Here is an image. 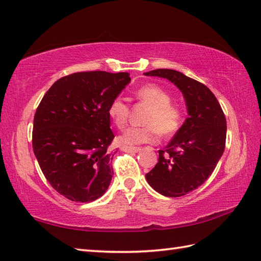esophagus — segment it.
<instances>
[{"label": "esophagus", "mask_w": 261, "mask_h": 261, "mask_svg": "<svg viewBox=\"0 0 261 261\" xmlns=\"http://www.w3.org/2000/svg\"><path fill=\"white\" fill-rule=\"evenodd\" d=\"M121 149L125 150V152H140L141 150V147H137V146H127V145H124L123 147H121Z\"/></svg>", "instance_id": "obj_1"}]
</instances>
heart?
<instances>
[{"label": "heart", "mask_w": 261, "mask_h": 261, "mask_svg": "<svg viewBox=\"0 0 261 261\" xmlns=\"http://www.w3.org/2000/svg\"><path fill=\"white\" fill-rule=\"evenodd\" d=\"M135 100L148 107L143 117L144 126L129 127L119 136V142L127 145L154 143L159 140L160 133L171 136L179 130L185 119L182 106L172 102V96L167 90L155 84L141 86L134 92ZM129 105L120 97L109 102L107 113L118 128H123L129 117Z\"/></svg>", "instance_id": "heart-1"}]
</instances>
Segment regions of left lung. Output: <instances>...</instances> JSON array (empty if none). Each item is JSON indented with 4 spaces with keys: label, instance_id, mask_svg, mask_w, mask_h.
<instances>
[{
    "label": "left lung",
    "instance_id": "left-lung-1",
    "mask_svg": "<svg viewBox=\"0 0 261 261\" xmlns=\"http://www.w3.org/2000/svg\"><path fill=\"white\" fill-rule=\"evenodd\" d=\"M169 79L182 91L189 117L146 176L155 191L177 198L198 189L216 169L225 146L227 120L213 92L198 80L172 69L144 73Z\"/></svg>",
    "mask_w": 261,
    "mask_h": 261
}]
</instances>
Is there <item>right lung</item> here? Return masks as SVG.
<instances>
[{
  "label": "right lung",
  "instance_id": "1",
  "mask_svg": "<svg viewBox=\"0 0 261 261\" xmlns=\"http://www.w3.org/2000/svg\"><path fill=\"white\" fill-rule=\"evenodd\" d=\"M129 82L127 72L71 73L58 79L39 103L33 152L51 187L68 200L95 201L111 184L115 135L107 108Z\"/></svg>",
  "mask_w": 261,
  "mask_h": 261
}]
</instances>
